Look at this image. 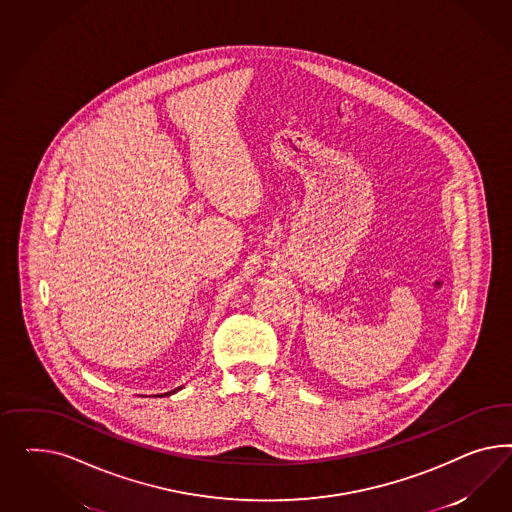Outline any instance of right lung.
<instances>
[{"label": "right lung", "instance_id": "add662e5", "mask_svg": "<svg viewBox=\"0 0 512 512\" xmlns=\"http://www.w3.org/2000/svg\"><path fill=\"white\" fill-rule=\"evenodd\" d=\"M167 394H169V392H167Z\"/></svg>", "mask_w": 512, "mask_h": 512}]
</instances>
